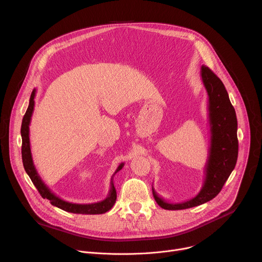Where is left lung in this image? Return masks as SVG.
<instances>
[{
  "label": "left lung",
  "mask_w": 262,
  "mask_h": 262,
  "mask_svg": "<svg viewBox=\"0 0 262 262\" xmlns=\"http://www.w3.org/2000/svg\"><path fill=\"white\" fill-rule=\"evenodd\" d=\"M201 79L208 96V124L210 144L204 166V182L192 199L172 203L164 200L152 188L157 203L164 209L179 210L201 205L213 199L233 171L238 155L237 119L228 92L222 81L206 66L201 67Z\"/></svg>",
  "instance_id": "obj_1"
}]
</instances>
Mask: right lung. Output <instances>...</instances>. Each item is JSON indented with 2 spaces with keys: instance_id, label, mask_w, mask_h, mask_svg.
<instances>
[{
  "instance_id": "1",
  "label": "right lung",
  "mask_w": 262,
  "mask_h": 262,
  "mask_svg": "<svg viewBox=\"0 0 262 262\" xmlns=\"http://www.w3.org/2000/svg\"><path fill=\"white\" fill-rule=\"evenodd\" d=\"M35 95H36V89H34L32 91L30 101H29V106H28L26 114L23 118L20 135H21V141H23L21 158H23L24 168H25L27 174L29 175V177L31 178L32 182L36 186V189L38 190V192L40 193V195L43 199L50 200L52 205H54L58 208H61L65 211H68V212L80 213V214H100V213H104V212L108 211L112 207H113V205L115 204L116 199H117V194H116V190H115L114 182H113V177L115 176V174L117 172H119L123 168L124 163H121L118 166L115 173L113 174V176H112L108 195L102 201H99L96 203H91V204H77V203L67 202V201L59 198L56 194H54L49 189V186H47V184L43 182V180L41 179L38 172H37L34 162H33L32 154H31V145H30V137H29L30 127L29 126L31 123V117L33 115V112H34Z\"/></svg>"
}]
</instances>
